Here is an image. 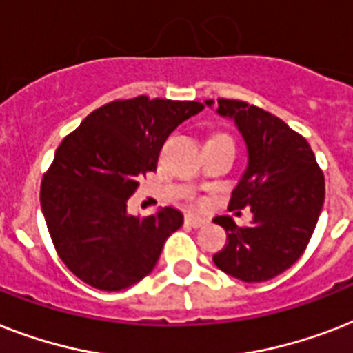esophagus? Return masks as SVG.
I'll return each mask as SVG.
<instances>
[{
  "label": "esophagus",
  "instance_id": "esophagus-1",
  "mask_svg": "<svg viewBox=\"0 0 353 353\" xmlns=\"http://www.w3.org/2000/svg\"><path fill=\"white\" fill-rule=\"evenodd\" d=\"M185 223L190 227H194V229H199V227L207 225V223H209V220H207V218H203V216L187 214L185 216Z\"/></svg>",
  "mask_w": 353,
  "mask_h": 353
}]
</instances>
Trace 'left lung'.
Masks as SVG:
<instances>
[{"mask_svg": "<svg viewBox=\"0 0 353 353\" xmlns=\"http://www.w3.org/2000/svg\"><path fill=\"white\" fill-rule=\"evenodd\" d=\"M231 119L247 148V166L232 190L231 209L252 212L247 227L231 216H216L227 243L216 252V268L241 282H263L301 258L324 203V176L304 137L284 121L241 101H205Z\"/></svg>", "mask_w": 353, "mask_h": 353, "instance_id": "left-lung-1", "label": "left lung"}]
</instances>
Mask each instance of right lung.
Here are the masks:
<instances>
[{
    "instance_id": "1",
    "label": "right lung",
    "mask_w": 353,
    "mask_h": 353,
    "mask_svg": "<svg viewBox=\"0 0 353 353\" xmlns=\"http://www.w3.org/2000/svg\"><path fill=\"white\" fill-rule=\"evenodd\" d=\"M201 110L148 97L110 102L58 146L41 181V212L62 262L82 282L121 291L152 273L183 212L166 207L135 218L128 199L155 170L166 137Z\"/></svg>"
}]
</instances>
